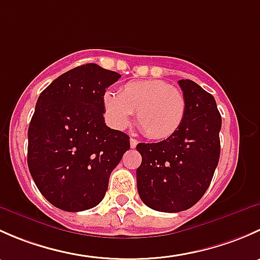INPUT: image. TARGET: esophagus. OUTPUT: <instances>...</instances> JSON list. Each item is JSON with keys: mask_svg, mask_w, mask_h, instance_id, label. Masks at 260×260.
Masks as SVG:
<instances>
[{"mask_svg": "<svg viewBox=\"0 0 260 260\" xmlns=\"http://www.w3.org/2000/svg\"><path fill=\"white\" fill-rule=\"evenodd\" d=\"M137 143H138V141L135 140V138H131V140H129V145H131V147H132V148H135V147L137 146Z\"/></svg>", "mask_w": 260, "mask_h": 260, "instance_id": "1", "label": "esophagus"}]
</instances>
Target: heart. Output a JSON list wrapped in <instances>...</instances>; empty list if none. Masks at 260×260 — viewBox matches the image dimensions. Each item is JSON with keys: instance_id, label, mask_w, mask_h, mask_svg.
<instances>
[{"instance_id": "heart-1", "label": "heart", "mask_w": 260, "mask_h": 260, "mask_svg": "<svg viewBox=\"0 0 260 260\" xmlns=\"http://www.w3.org/2000/svg\"><path fill=\"white\" fill-rule=\"evenodd\" d=\"M104 114L112 127L123 129L136 113L147 137L166 140L180 129L186 114L182 90L164 80H136L120 86L118 94L106 91Z\"/></svg>"}]
</instances>
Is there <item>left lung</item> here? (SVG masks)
<instances>
[{"instance_id": "1", "label": "left lung", "mask_w": 260, "mask_h": 260, "mask_svg": "<svg viewBox=\"0 0 260 260\" xmlns=\"http://www.w3.org/2000/svg\"><path fill=\"white\" fill-rule=\"evenodd\" d=\"M186 114L172 137L138 143L142 164L137 190L148 208L162 212L190 209L210 185L220 157L221 115L214 96L192 80L181 79Z\"/></svg>"}]
</instances>
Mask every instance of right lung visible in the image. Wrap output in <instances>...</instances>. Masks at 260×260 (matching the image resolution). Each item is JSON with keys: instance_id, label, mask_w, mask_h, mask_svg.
Segmentation results:
<instances>
[{"instance_id": "right-lung-1", "label": "right lung", "mask_w": 260, "mask_h": 260, "mask_svg": "<svg viewBox=\"0 0 260 260\" xmlns=\"http://www.w3.org/2000/svg\"><path fill=\"white\" fill-rule=\"evenodd\" d=\"M120 74L85 64L56 78L36 102L28 125L27 165L39 191L64 211L103 200L129 137L104 123L106 89Z\"/></svg>"}]
</instances>
